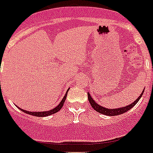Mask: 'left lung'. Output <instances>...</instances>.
<instances>
[{
	"label": "left lung",
	"mask_w": 153,
	"mask_h": 153,
	"mask_svg": "<svg viewBox=\"0 0 153 153\" xmlns=\"http://www.w3.org/2000/svg\"><path fill=\"white\" fill-rule=\"evenodd\" d=\"M143 91V92H144ZM143 92H142V94L138 97V99L136 100V101H134L131 104L128 105V106H126L124 108H118V109H108V108H103V107H101L99 104H97L96 102L94 101V100L91 97V95L88 93L87 95H88V100H89L90 103L91 105V107L94 108V110H95L98 112L101 113V114H103V115H110V116H114V115H121V114H123V113H125L126 111H128L131 109V108H133L134 106L138 102V101L140 100V99L141 98V96L143 95Z\"/></svg>",
	"instance_id": "8db88e82"
}]
</instances>
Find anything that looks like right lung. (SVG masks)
I'll use <instances>...</instances> for the list:
<instances>
[{
    "label": "right lung",
    "instance_id": "add662e5",
    "mask_svg": "<svg viewBox=\"0 0 153 153\" xmlns=\"http://www.w3.org/2000/svg\"><path fill=\"white\" fill-rule=\"evenodd\" d=\"M68 91V90H67ZM66 96H67V94H66L65 95V96L63 97V99L62 100L61 102L59 103V104L56 107V108H54L53 109H52V110L51 111H42V112H41V111H38V112H32V111H24L22 110V109H21V110L22 111H24V112H25L26 114H29V115H34V116H39V117H43V116H48V115H53V114H54V113L58 112V111H60V109H61L62 108V106H63L64 104V102H65V100H66Z\"/></svg>",
    "mask_w": 153,
    "mask_h": 153
}]
</instances>
